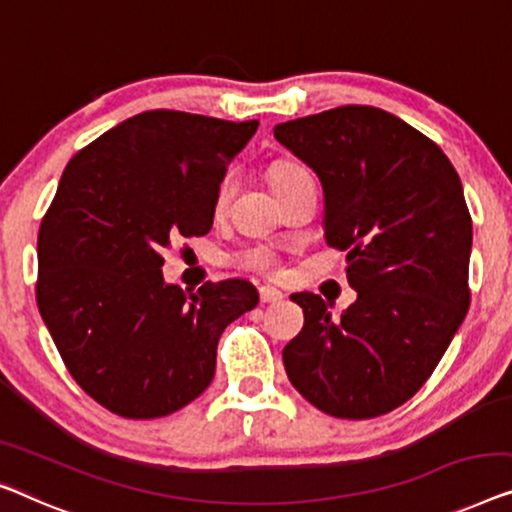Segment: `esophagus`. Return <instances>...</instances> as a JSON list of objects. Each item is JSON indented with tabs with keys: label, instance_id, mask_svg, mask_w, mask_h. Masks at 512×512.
Segmentation results:
<instances>
[{
	"label": "esophagus",
	"instance_id": "1",
	"mask_svg": "<svg viewBox=\"0 0 512 512\" xmlns=\"http://www.w3.org/2000/svg\"><path fill=\"white\" fill-rule=\"evenodd\" d=\"M258 298H261L263 305H277V302L284 300V295H281V291H277V288H272V286H261L258 288Z\"/></svg>",
	"mask_w": 512,
	"mask_h": 512
}]
</instances>
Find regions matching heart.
Here are the masks:
<instances>
[{
	"mask_svg": "<svg viewBox=\"0 0 512 512\" xmlns=\"http://www.w3.org/2000/svg\"><path fill=\"white\" fill-rule=\"evenodd\" d=\"M302 177H311V175L302 166L291 164V161H284V164H277L272 168L270 182L274 189V187H281V184H288L293 180H302ZM228 198H231V177H226V180L219 184L217 207H224L228 203ZM231 263L238 265V268L251 270V272L272 274L279 265V254L272 244L256 242V244H249V247H242L240 251H235V254L231 256Z\"/></svg>",
	"mask_w": 512,
	"mask_h": 512,
	"instance_id": "obj_1",
	"label": "heart"
}]
</instances>
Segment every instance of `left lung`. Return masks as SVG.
<instances>
[{"instance_id": "obj_1", "label": "left lung", "mask_w": 512, "mask_h": 512, "mask_svg": "<svg viewBox=\"0 0 512 512\" xmlns=\"http://www.w3.org/2000/svg\"><path fill=\"white\" fill-rule=\"evenodd\" d=\"M323 184L325 242L346 251L358 300L293 293L305 314L284 348L293 388L318 411L365 420L422 388L469 309L471 214L434 140L374 106H339L274 127Z\"/></svg>"}]
</instances>
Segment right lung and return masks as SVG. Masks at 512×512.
I'll use <instances>...</instances> for the list:
<instances>
[{
  "label": "right lung",
  "mask_w": 512,
  "mask_h": 512,
  "mask_svg": "<svg viewBox=\"0 0 512 512\" xmlns=\"http://www.w3.org/2000/svg\"><path fill=\"white\" fill-rule=\"evenodd\" d=\"M258 122L147 110L80 150L39 228L36 305L66 369L122 418L168 416L212 383L244 279L166 284L164 249L210 233L217 191Z\"/></svg>",
  "instance_id": "right-lung-1"
}]
</instances>
